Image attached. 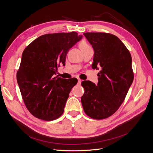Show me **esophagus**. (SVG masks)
Here are the masks:
<instances>
[{"label": "esophagus", "instance_id": "34e87169", "mask_svg": "<svg viewBox=\"0 0 153 153\" xmlns=\"http://www.w3.org/2000/svg\"><path fill=\"white\" fill-rule=\"evenodd\" d=\"M81 82H82V80L80 79V78H78V84H80Z\"/></svg>", "mask_w": 153, "mask_h": 153}]
</instances>
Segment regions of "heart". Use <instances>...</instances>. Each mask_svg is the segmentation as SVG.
<instances>
[{"label":"heart","mask_w":153,"mask_h":153,"mask_svg":"<svg viewBox=\"0 0 153 153\" xmlns=\"http://www.w3.org/2000/svg\"><path fill=\"white\" fill-rule=\"evenodd\" d=\"M79 47H80V48L82 50V51L88 49V48H91L90 47V45L88 44L87 41H85V40H82V41H80V43H79Z\"/></svg>","instance_id":"heart-1"}]
</instances>
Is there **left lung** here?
<instances>
[{
    "label": "left lung",
    "mask_w": 153,
    "mask_h": 153,
    "mask_svg": "<svg viewBox=\"0 0 153 153\" xmlns=\"http://www.w3.org/2000/svg\"><path fill=\"white\" fill-rule=\"evenodd\" d=\"M84 35L94 51L92 68L100 69L98 83L83 81L81 102L85 113L94 119L111 116L119 109L133 81L129 50L117 36L105 32Z\"/></svg>",
    "instance_id": "obj_1"
}]
</instances>
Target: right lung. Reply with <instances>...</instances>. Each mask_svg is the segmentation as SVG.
Instances as JSON below:
<instances>
[{"mask_svg": "<svg viewBox=\"0 0 153 153\" xmlns=\"http://www.w3.org/2000/svg\"><path fill=\"white\" fill-rule=\"evenodd\" d=\"M82 38L76 32L39 36L23 52L17 82L27 108L34 117L52 121L63 114L76 78L55 76L65 65L69 50Z\"/></svg>", "mask_w": 153, "mask_h": 153, "instance_id": "1", "label": "right lung"}]
</instances>
